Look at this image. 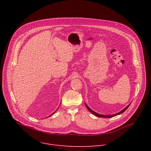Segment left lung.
Here are the masks:
<instances>
[{
    "instance_id": "obj_1",
    "label": "left lung",
    "mask_w": 151,
    "mask_h": 151,
    "mask_svg": "<svg viewBox=\"0 0 151 151\" xmlns=\"http://www.w3.org/2000/svg\"><path fill=\"white\" fill-rule=\"evenodd\" d=\"M85 106H86V107H87V108L88 109V110L90 111V112H91L93 114H94L95 116H97V117H101V118H112V117H114V116H116V115H120V114H122L124 112H125L127 109V108L128 107H129V106L130 105V104H128L126 107H125V108L123 109V110H122L121 111H120L119 112H118V113H116V114H114V115H101V114H97V113H96V112H94V111H93V110H91L90 107L87 106V104H86V103H85Z\"/></svg>"
}]
</instances>
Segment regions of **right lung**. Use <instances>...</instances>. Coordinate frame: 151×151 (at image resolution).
<instances>
[{"label":"right lung","instance_id":"obj_1","mask_svg":"<svg viewBox=\"0 0 151 151\" xmlns=\"http://www.w3.org/2000/svg\"><path fill=\"white\" fill-rule=\"evenodd\" d=\"M57 111V110H56V111ZM55 112H54V113H53V114H51V115H50V116H51V115H53V114H54V113H55Z\"/></svg>","mask_w":151,"mask_h":151}]
</instances>
